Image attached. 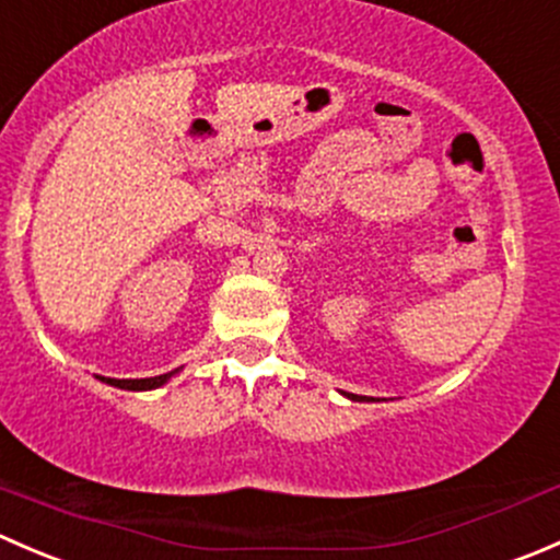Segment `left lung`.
<instances>
[{
    "label": "left lung",
    "instance_id": "1",
    "mask_svg": "<svg viewBox=\"0 0 560 560\" xmlns=\"http://www.w3.org/2000/svg\"><path fill=\"white\" fill-rule=\"evenodd\" d=\"M349 395V393H347ZM349 398H358V395H349ZM360 400H363V398H360Z\"/></svg>",
    "mask_w": 560,
    "mask_h": 560
}]
</instances>
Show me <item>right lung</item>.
I'll return each instance as SVG.
<instances>
[{
    "label": "right lung",
    "mask_w": 560,
    "mask_h": 560,
    "mask_svg": "<svg viewBox=\"0 0 560 560\" xmlns=\"http://www.w3.org/2000/svg\"><path fill=\"white\" fill-rule=\"evenodd\" d=\"M173 374L175 371H171V374H162V376H151V380H105V382L107 385L121 387V389H154V387L165 385Z\"/></svg>",
    "instance_id": "obj_1"
}]
</instances>
